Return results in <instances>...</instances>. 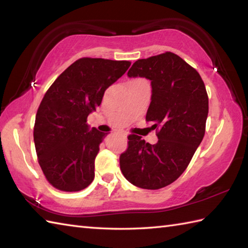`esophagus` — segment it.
<instances>
[{"mask_svg":"<svg viewBox=\"0 0 248 248\" xmlns=\"http://www.w3.org/2000/svg\"><path fill=\"white\" fill-rule=\"evenodd\" d=\"M120 134H121V135H123V136H124V138H127V133H125V132H120Z\"/></svg>","mask_w":248,"mask_h":248,"instance_id":"34e87169","label":"esophagus"}]
</instances>
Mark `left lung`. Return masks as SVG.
I'll return each instance as SVG.
<instances>
[{
	"mask_svg": "<svg viewBox=\"0 0 248 248\" xmlns=\"http://www.w3.org/2000/svg\"><path fill=\"white\" fill-rule=\"evenodd\" d=\"M128 77L151 81V102L146 120L154 123L159 140L146 143L128 136L120 155V170L135 186L159 189L176 181L186 170L205 132L209 98L196 69L180 56L165 52L136 61Z\"/></svg>",
	"mask_w": 248,
	"mask_h": 248,
	"instance_id": "left-lung-1",
	"label": "left lung"
}]
</instances>
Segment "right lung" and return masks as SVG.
<instances>
[{
  "label": "right lung",
  "instance_id": "right-lung-1",
  "mask_svg": "<svg viewBox=\"0 0 248 248\" xmlns=\"http://www.w3.org/2000/svg\"><path fill=\"white\" fill-rule=\"evenodd\" d=\"M130 65L128 61L82 57L45 93L35 118L34 143L39 165L52 186L78 192L93 182L94 159L108 133L89 130L87 116Z\"/></svg>",
  "mask_w": 248,
  "mask_h": 248
}]
</instances>
